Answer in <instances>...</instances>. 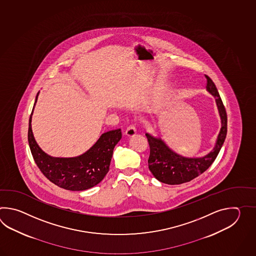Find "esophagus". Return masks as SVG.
I'll return each instance as SVG.
<instances>
[{"label": "esophagus", "instance_id": "1", "mask_svg": "<svg viewBox=\"0 0 256 256\" xmlns=\"http://www.w3.org/2000/svg\"><path fill=\"white\" fill-rule=\"evenodd\" d=\"M126 136L128 137H134L136 134V127L134 126H130L126 129Z\"/></svg>", "mask_w": 256, "mask_h": 256}]
</instances>
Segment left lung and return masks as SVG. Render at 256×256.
Here are the masks:
<instances>
[{
    "label": "left lung",
    "instance_id": "8db88e82",
    "mask_svg": "<svg viewBox=\"0 0 256 256\" xmlns=\"http://www.w3.org/2000/svg\"><path fill=\"white\" fill-rule=\"evenodd\" d=\"M207 78V90L215 98L222 127L212 150L200 158H186L173 151L160 138L146 134L150 146L148 168L154 176L168 185H180L188 182L205 172L214 162L222 147L227 134V114L217 88L210 76Z\"/></svg>",
    "mask_w": 256,
    "mask_h": 256
}]
</instances>
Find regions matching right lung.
<instances>
[{"label":"right lung","instance_id":"1","mask_svg":"<svg viewBox=\"0 0 256 256\" xmlns=\"http://www.w3.org/2000/svg\"><path fill=\"white\" fill-rule=\"evenodd\" d=\"M38 95L39 92L28 128V142L36 166L48 180L66 190H86L98 185L109 171L114 149L122 138L120 129L104 132L87 152L76 158L50 156L39 147L32 130V115Z\"/></svg>","mask_w":256,"mask_h":256}]
</instances>
